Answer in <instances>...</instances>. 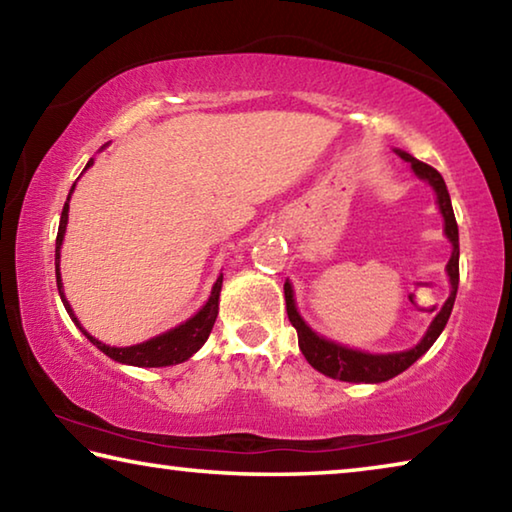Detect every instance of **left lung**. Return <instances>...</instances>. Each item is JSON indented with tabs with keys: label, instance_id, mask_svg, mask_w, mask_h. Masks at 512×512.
Segmentation results:
<instances>
[{
	"label": "left lung",
	"instance_id": "1",
	"mask_svg": "<svg viewBox=\"0 0 512 512\" xmlns=\"http://www.w3.org/2000/svg\"><path fill=\"white\" fill-rule=\"evenodd\" d=\"M402 160L411 162V169L415 171V176L427 180V183L433 187V192L438 196V207L440 214L445 219V235L452 241V257L447 262V275H449V284H452V293H449L447 302L443 309L438 311V316L431 320V325L427 329V334L422 336V341L415 345V348L406 350V352H393V354H368L361 350H350L345 345H339L334 341H327L323 336H318L314 329H311L305 320L300 318L298 309H296V300H293V289L289 280L284 282V300H287V314L291 325L296 327L298 332V345L305 359L314 366L318 372L332 377V379H341V381H354V384H379V381H388L395 375H400L409 366H413L424 352H427L436 339L443 332L449 314L454 309V300H456V291H458V225H456V216H454V207L452 201H449V192L447 185L440 173L424 164L420 160H415L413 155L406 151H395Z\"/></svg>",
	"mask_w": 512,
	"mask_h": 512
}]
</instances>
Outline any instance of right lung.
I'll use <instances>...</instances> for the list:
<instances>
[{"mask_svg":"<svg viewBox=\"0 0 512 512\" xmlns=\"http://www.w3.org/2000/svg\"><path fill=\"white\" fill-rule=\"evenodd\" d=\"M90 164H92V160L88 162V167H90ZM88 167H85V169H88ZM74 185H72V189H69V196H72V192H74ZM69 196L65 201L63 214H60L58 237H56V284H58L60 300H63L69 318H72L76 327H79L81 332L88 336V341L92 345H97V348L103 354H108L110 359H115L119 363H128V366H137V368H162V366H176V363L187 361L194 352L201 350V345L207 341V336H210V332H212L216 314H219V293H221L223 275L216 277L212 293H210V300L205 302L203 309L198 311L196 316L185 320L183 325L173 327V329H169V332L155 336V339H151V341L131 345V348H110V345L101 343L99 339H94V336L85 332V329L79 323V318L74 316L72 307H69L65 293H63V280H60V246H63V237H65V228H67Z\"/></svg>","mask_w":512,"mask_h":512,"instance_id":"right-lung-1","label":"right lung"}]
</instances>
